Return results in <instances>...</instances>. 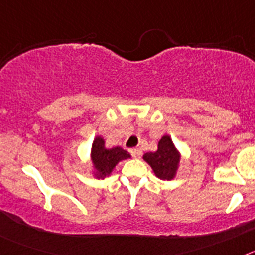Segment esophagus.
I'll return each instance as SVG.
<instances>
[{
    "instance_id": "esophagus-1",
    "label": "esophagus",
    "mask_w": 255,
    "mask_h": 255,
    "mask_svg": "<svg viewBox=\"0 0 255 255\" xmlns=\"http://www.w3.org/2000/svg\"><path fill=\"white\" fill-rule=\"evenodd\" d=\"M130 154H131L134 158H140L143 152H141L140 148H132V149H130Z\"/></svg>"
}]
</instances>
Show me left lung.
Listing matches in <instances>:
<instances>
[{
    "label": "left lung",
    "mask_w": 255,
    "mask_h": 255,
    "mask_svg": "<svg viewBox=\"0 0 255 255\" xmlns=\"http://www.w3.org/2000/svg\"><path fill=\"white\" fill-rule=\"evenodd\" d=\"M143 158L150 164L155 176L159 179L171 180L175 177L179 166L180 154L167 135H164L159 140L157 152L145 153Z\"/></svg>",
    "instance_id": "1"
}]
</instances>
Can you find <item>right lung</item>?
I'll return each instance as SVG.
<instances>
[{
    "mask_svg": "<svg viewBox=\"0 0 255 255\" xmlns=\"http://www.w3.org/2000/svg\"><path fill=\"white\" fill-rule=\"evenodd\" d=\"M126 158H130V154L123 148L115 147L107 149L105 147V140L101 136H97L94 139L93 145H92V161L101 177L108 176L115 166Z\"/></svg>",
    "mask_w": 255,
    "mask_h": 255,
    "instance_id": "obj_1",
    "label": "right lung"
}]
</instances>
